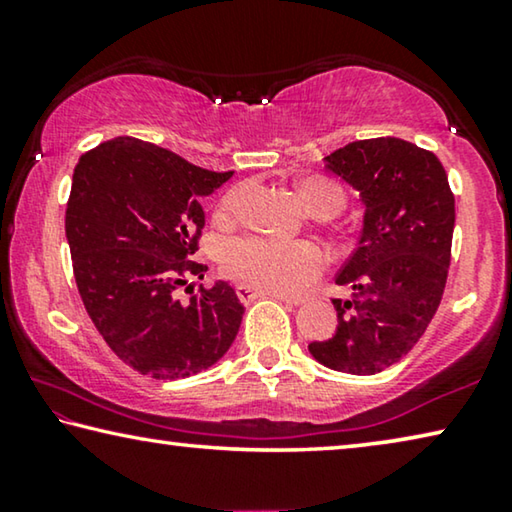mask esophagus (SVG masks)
Masks as SVG:
<instances>
[{"instance_id": "obj_1", "label": "esophagus", "mask_w": 512, "mask_h": 512, "mask_svg": "<svg viewBox=\"0 0 512 512\" xmlns=\"http://www.w3.org/2000/svg\"><path fill=\"white\" fill-rule=\"evenodd\" d=\"M236 294H239V299L243 303H250L255 299H264V296H271V299H278L282 303H299L294 299H289V296H282V294H273V292H266V289H257L253 285H246V282H241V285H236Z\"/></svg>"}]
</instances>
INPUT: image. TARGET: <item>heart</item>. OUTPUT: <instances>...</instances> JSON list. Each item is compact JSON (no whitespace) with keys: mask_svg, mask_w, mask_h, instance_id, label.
Segmentation results:
<instances>
[{"mask_svg":"<svg viewBox=\"0 0 512 512\" xmlns=\"http://www.w3.org/2000/svg\"><path fill=\"white\" fill-rule=\"evenodd\" d=\"M305 211L315 218H331L345 207V193L326 177H305L296 183ZM241 188H234L218 204L220 216H232L239 207ZM225 269L246 285L266 292L296 296L308 289L326 269V255L315 243H282L246 236L225 248Z\"/></svg>","mask_w":512,"mask_h":512,"instance_id":"1","label":"heart"}]
</instances>
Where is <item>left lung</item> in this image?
Instances as JSON below:
<instances>
[{"instance_id":"obj_1","label":"left lung","mask_w":512,"mask_h":512,"mask_svg":"<svg viewBox=\"0 0 512 512\" xmlns=\"http://www.w3.org/2000/svg\"><path fill=\"white\" fill-rule=\"evenodd\" d=\"M365 204L358 246L335 282L349 301L333 299L338 329L310 342L326 368L375 375L421 340L444 296L455 227V197L432 151L400 137L349 142L326 156Z\"/></svg>"}]
</instances>
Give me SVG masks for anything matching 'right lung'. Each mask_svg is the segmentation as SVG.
<instances>
[{"mask_svg": "<svg viewBox=\"0 0 512 512\" xmlns=\"http://www.w3.org/2000/svg\"><path fill=\"white\" fill-rule=\"evenodd\" d=\"M232 177L156 144L114 137L82 154L66 207V239L82 303L108 347L140 375L183 379L211 368L236 338L243 305L227 282L179 287L207 266L190 259L202 200Z\"/></svg>", "mask_w": 512, "mask_h": 512, "instance_id": "obj_1", "label": "right lung"}]
</instances>
